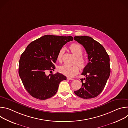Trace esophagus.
Returning a JSON list of instances; mask_svg holds the SVG:
<instances>
[{
  "instance_id": "esophagus-1",
  "label": "esophagus",
  "mask_w": 128,
  "mask_h": 128,
  "mask_svg": "<svg viewBox=\"0 0 128 128\" xmlns=\"http://www.w3.org/2000/svg\"><path fill=\"white\" fill-rule=\"evenodd\" d=\"M67 79L68 80H74L73 79V78H67Z\"/></svg>"
}]
</instances>
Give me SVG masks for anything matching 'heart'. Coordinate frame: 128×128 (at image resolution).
<instances>
[{"instance_id": "1", "label": "heart", "mask_w": 128, "mask_h": 128, "mask_svg": "<svg viewBox=\"0 0 128 128\" xmlns=\"http://www.w3.org/2000/svg\"><path fill=\"white\" fill-rule=\"evenodd\" d=\"M69 48L71 52L74 54L76 56V63L80 66V68H84L86 66V59L82 56V46L77 44H71ZM64 50L63 48L60 49L59 51L58 55L57 57V60L59 62H61L62 60V57L64 53ZM59 71L61 74L64 75L72 78L75 76L76 74H78L79 71V68L78 65H74L73 66H68V65H62L59 67Z\"/></svg>"}]
</instances>
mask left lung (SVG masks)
<instances>
[{"label":"left lung","mask_w":128,"mask_h":128,"mask_svg":"<svg viewBox=\"0 0 128 128\" xmlns=\"http://www.w3.org/2000/svg\"><path fill=\"white\" fill-rule=\"evenodd\" d=\"M74 40L84 48L88 60L82 74L86 78L80 79L82 88L74 93L83 99L95 98L102 92L110 76V59L102 45L90 36H75Z\"/></svg>","instance_id":"8db88e82"}]
</instances>
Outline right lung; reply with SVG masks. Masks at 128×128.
I'll return each instance as SVG.
<instances>
[{
	"instance_id": "add662e5",
	"label": "right lung",
	"mask_w": 128,
	"mask_h": 128,
	"mask_svg": "<svg viewBox=\"0 0 128 128\" xmlns=\"http://www.w3.org/2000/svg\"><path fill=\"white\" fill-rule=\"evenodd\" d=\"M73 40L71 36L46 35L28 45L20 57L19 74L31 96L46 100L56 94L60 82L66 77L58 72L46 76V72L54 70L59 51Z\"/></svg>"
}]
</instances>
